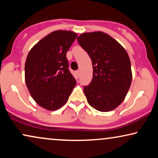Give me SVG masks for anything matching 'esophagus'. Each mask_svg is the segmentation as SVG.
<instances>
[{
	"mask_svg": "<svg viewBox=\"0 0 158 158\" xmlns=\"http://www.w3.org/2000/svg\"><path fill=\"white\" fill-rule=\"evenodd\" d=\"M76 75H77V77H78L79 75H80V71L79 70H77L76 71Z\"/></svg>",
	"mask_w": 158,
	"mask_h": 158,
	"instance_id": "1",
	"label": "esophagus"
}]
</instances>
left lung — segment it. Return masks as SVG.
I'll list each match as a JSON object with an SVG mask.
<instances>
[{
	"label": "left lung",
	"instance_id": "8db88e82",
	"mask_svg": "<svg viewBox=\"0 0 158 158\" xmlns=\"http://www.w3.org/2000/svg\"><path fill=\"white\" fill-rule=\"evenodd\" d=\"M92 60L93 78L83 90L89 104L99 111L116 109L126 97L132 74L125 49L109 34L83 33L77 38Z\"/></svg>",
	"mask_w": 158,
	"mask_h": 158
}]
</instances>
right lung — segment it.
Listing matches in <instances>:
<instances>
[{
  "label": "right lung",
  "mask_w": 158,
  "mask_h": 158,
  "mask_svg": "<svg viewBox=\"0 0 158 158\" xmlns=\"http://www.w3.org/2000/svg\"><path fill=\"white\" fill-rule=\"evenodd\" d=\"M77 34L58 30L32 47L25 63V82L36 103L49 111L66 103L76 81L69 70L66 53Z\"/></svg>",
  "instance_id": "right-lung-1"
}]
</instances>
